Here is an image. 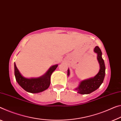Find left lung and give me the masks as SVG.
Returning <instances> with one entry per match:
<instances>
[{
	"mask_svg": "<svg viewBox=\"0 0 121 121\" xmlns=\"http://www.w3.org/2000/svg\"><path fill=\"white\" fill-rule=\"evenodd\" d=\"M94 51L97 55V60L99 64V70L98 73L94 77L83 80L80 82L78 87L75 90L80 94H89L99 88L103 83L105 73V66L104 62L102 58V53L98 46L94 48ZM70 75L69 69L68 70V76Z\"/></svg>",
	"mask_w": 121,
	"mask_h": 121,
	"instance_id": "1",
	"label": "left lung"
}]
</instances>
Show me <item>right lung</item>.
<instances>
[{"label": "right lung", "mask_w": 121, "mask_h": 121, "mask_svg": "<svg viewBox=\"0 0 121 121\" xmlns=\"http://www.w3.org/2000/svg\"><path fill=\"white\" fill-rule=\"evenodd\" d=\"M14 76L17 83L26 91L36 94L43 91L49 88L50 77L52 72L56 69L58 64L51 66L45 74L37 78H26L20 73L14 63Z\"/></svg>", "instance_id": "1"}]
</instances>
